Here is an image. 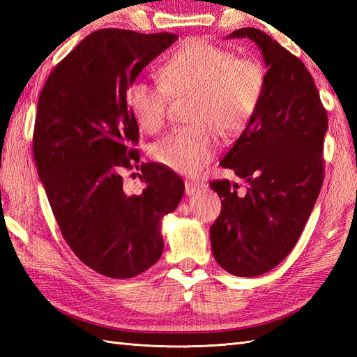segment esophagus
<instances>
[{
	"instance_id": "34e87169",
	"label": "esophagus",
	"mask_w": 357,
	"mask_h": 357,
	"mask_svg": "<svg viewBox=\"0 0 357 357\" xmlns=\"http://www.w3.org/2000/svg\"><path fill=\"white\" fill-rule=\"evenodd\" d=\"M206 187V184H202V183H195V181H185V193L187 195H195L196 192H199V190H202V188Z\"/></svg>"
}]
</instances>
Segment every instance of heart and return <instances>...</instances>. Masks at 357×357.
Returning <instances> with one entry per match:
<instances>
[{
  "label": "heart",
  "mask_w": 357,
  "mask_h": 357,
  "mask_svg": "<svg viewBox=\"0 0 357 357\" xmlns=\"http://www.w3.org/2000/svg\"><path fill=\"white\" fill-rule=\"evenodd\" d=\"M159 79H136L127 101L138 124L158 133L169 118L173 98L195 96L192 121L174 128L151 147V155L169 169L196 174L219 146L218 128L227 136L244 132L261 107L265 70L250 56H234L221 45L193 40L174 50L159 69Z\"/></svg>",
  "instance_id": "obj_1"
}]
</instances>
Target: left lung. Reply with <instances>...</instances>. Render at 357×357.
<instances>
[{
	"label": "left lung",
	"mask_w": 357,
	"mask_h": 357,
	"mask_svg": "<svg viewBox=\"0 0 357 357\" xmlns=\"http://www.w3.org/2000/svg\"><path fill=\"white\" fill-rule=\"evenodd\" d=\"M250 38L268 70L255 119L222 158L247 183L211 181L222 210L210 227L216 262L234 276L253 278L275 268L298 242L324 183V136L328 116L313 77L298 56L259 29H238Z\"/></svg>",
	"instance_id": "1"
}]
</instances>
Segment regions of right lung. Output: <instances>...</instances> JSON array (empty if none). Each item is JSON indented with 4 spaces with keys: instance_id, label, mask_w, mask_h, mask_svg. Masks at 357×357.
Listing matches in <instances>:
<instances>
[{
    "instance_id": "right-lung-1",
    "label": "right lung",
    "mask_w": 357,
    "mask_h": 357,
    "mask_svg": "<svg viewBox=\"0 0 357 357\" xmlns=\"http://www.w3.org/2000/svg\"><path fill=\"white\" fill-rule=\"evenodd\" d=\"M178 35L101 29L49 75L38 100L33 158L72 252L102 276L141 275L162 255L161 219L184 195L179 174L139 162V127L127 89ZM142 169V194L127 195L122 172Z\"/></svg>"
}]
</instances>
